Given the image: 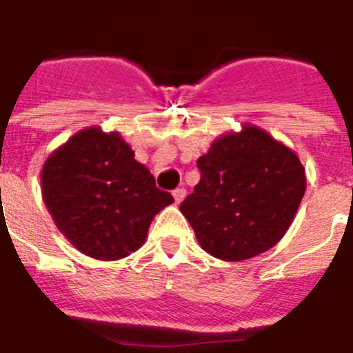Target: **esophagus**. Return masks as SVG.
I'll list each match as a JSON object with an SVG mask.
<instances>
[{"label":"esophagus","instance_id":"1","mask_svg":"<svg viewBox=\"0 0 353 353\" xmlns=\"http://www.w3.org/2000/svg\"><path fill=\"white\" fill-rule=\"evenodd\" d=\"M174 199H176V203H181L183 199H185V196H187V190H185V188H176V190H174Z\"/></svg>","mask_w":353,"mask_h":353}]
</instances>
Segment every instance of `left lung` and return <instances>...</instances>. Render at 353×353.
Segmentation results:
<instances>
[{
  "label": "left lung",
  "instance_id": "8db88e82",
  "mask_svg": "<svg viewBox=\"0 0 353 353\" xmlns=\"http://www.w3.org/2000/svg\"><path fill=\"white\" fill-rule=\"evenodd\" d=\"M198 168L201 179L179 210L199 245L227 262L249 260L276 245L306 192L295 152L251 124L216 139Z\"/></svg>",
  "mask_w": 353,
  "mask_h": 353
}]
</instances>
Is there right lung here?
<instances>
[{
    "label": "right lung",
    "mask_w": 353,
    "mask_h": 353,
    "mask_svg": "<svg viewBox=\"0 0 353 353\" xmlns=\"http://www.w3.org/2000/svg\"><path fill=\"white\" fill-rule=\"evenodd\" d=\"M41 196L60 232L97 260L137 251L154 216L174 201L121 133L99 126L74 133L47 157Z\"/></svg>",
    "instance_id": "add662e5"
}]
</instances>
